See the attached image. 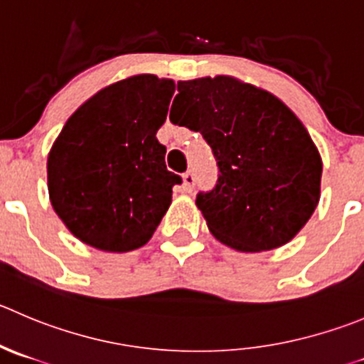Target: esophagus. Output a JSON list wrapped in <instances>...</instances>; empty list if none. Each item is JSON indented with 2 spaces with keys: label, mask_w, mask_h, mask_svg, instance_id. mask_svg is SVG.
<instances>
[{
  "label": "esophagus",
  "mask_w": 364,
  "mask_h": 364,
  "mask_svg": "<svg viewBox=\"0 0 364 364\" xmlns=\"http://www.w3.org/2000/svg\"><path fill=\"white\" fill-rule=\"evenodd\" d=\"M195 175H193L191 171L184 173V176H182V186H184V191H193V188H195Z\"/></svg>",
  "instance_id": "34e87169"
}]
</instances>
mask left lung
<instances>
[{"instance_id":"left-lung-1","label":"left lung","mask_w":364,"mask_h":364,"mask_svg":"<svg viewBox=\"0 0 364 364\" xmlns=\"http://www.w3.org/2000/svg\"><path fill=\"white\" fill-rule=\"evenodd\" d=\"M176 89L169 119L202 134L220 168L216 188L196 196L210 234L237 252L289 243L320 202L321 157L302 121L236 76L180 80Z\"/></svg>"}]
</instances>
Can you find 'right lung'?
I'll use <instances>...</instances> for the list:
<instances>
[{
  "mask_svg": "<svg viewBox=\"0 0 364 364\" xmlns=\"http://www.w3.org/2000/svg\"><path fill=\"white\" fill-rule=\"evenodd\" d=\"M175 92L171 78L132 75L107 85L65 121L48 154V193L76 240L103 252L146 245L171 205L166 146L157 130Z\"/></svg>",
  "mask_w": 364,
  "mask_h": 364,
  "instance_id": "right-lung-1",
  "label": "right lung"
}]
</instances>
